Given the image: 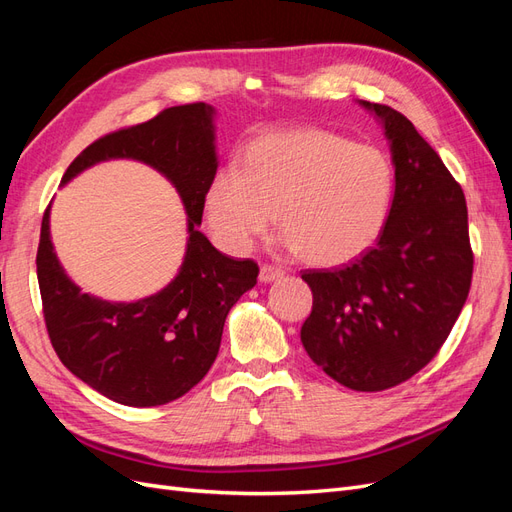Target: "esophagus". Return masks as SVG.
I'll list each match as a JSON object with an SVG mask.
<instances>
[{
  "instance_id": "34e87169",
  "label": "esophagus",
  "mask_w": 512,
  "mask_h": 512,
  "mask_svg": "<svg viewBox=\"0 0 512 512\" xmlns=\"http://www.w3.org/2000/svg\"><path fill=\"white\" fill-rule=\"evenodd\" d=\"M284 273H286V271H284L282 267L262 265V267H260V275H258V280H260L262 284H271V282H275V280H282Z\"/></svg>"
}]
</instances>
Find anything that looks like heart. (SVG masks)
Instances as JSON below:
<instances>
[{
	"mask_svg": "<svg viewBox=\"0 0 512 512\" xmlns=\"http://www.w3.org/2000/svg\"><path fill=\"white\" fill-rule=\"evenodd\" d=\"M393 192V164L380 149L297 128L254 138L239 170H220L207 188L205 215L224 250L245 254L280 213L290 250L337 267L380 239Z\"/></svg>",
	"mask_w": 512,
	"mask_h": 512,
	"instance_id": "heart-1",
	"label": "heart"
}]
</instances>
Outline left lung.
Returning <instances> with one entry per match:
<instances>
[{
	"label": "left lung",
	"mask_w": 512,
	"mask_h": 512,
	"mask_svg": "<svg viewBox=\"0 0 512 512\" xmlns=\"http://www.w3.org/2000/svg\"><path fill=\"white\" fill-rule=\"evenodd\" d=\"M389 138L395 194L378 243L339 269H307L312 314L301 342L335 382L384 391L421 371L451 333L474 256L461 185L412 121L361 100Z\"/></svg>",
	"instance_id": "1"
}]
</instances>
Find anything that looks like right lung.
<instances>
[{
    "mask_svg": "<svg viewBox=\"0 0 512 512\" xmlns=\"http://www.w3.org/2000/svg\"><path fill=\"white\" fill-rule=\"evenodd\" d=\"M213 106H170L153 119L91 143L61 185L98 162L128 158L153 166L175 185L188 213L181 269L160 292L113 303L81 292L59 265L46 207L36 256L42 312L51 344L76 378L123 406L151 408L175 401L207 376L218 356L224 322L258 265L215 250L198 230L205 194L218 170Z\"/></svg>",
    "mask_w": 512,
    "mask_h": 512,
    "instance_id": "obj_1",
    "label": "right lung"
}]
</instances>
